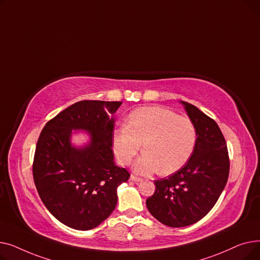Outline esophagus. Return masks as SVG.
<instances>
[{"label":"esophagus","mask_w":260,"mask_h":260,"mask_svg":"<svg viewBox=\"0 0 260 260\" xmlns=\"http://www.w3.org/2000/svg\"><path fill=\"white\" fill-rule=\"evenodd\" d=\"M129 180H132V181H134V182H139V181H141L142 179L140 178V177H137V176H135V175H131Z\"/></svg>","instance_id":"obj_1"}]
</instances>
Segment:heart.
<instances>
[{
	"mask_svg": "<svg viewBox=\"0 0 260 260\" xmlns=\"http://www.w3.org/2000/svg\"><path fill=\"white\" fill-rule=\"evenodd\" d=\"M197 143V128L188 117L171 109L148 106L135 109L127 118L126 126L113 134L114 153L122 166H128L140 152L135 172L142 175L172 174L181 169L192 157Z\"/></svg>",
	"mask_w": 260,
	"mask_h": 260,
	"instance_id": "1",
	"label": "heart"
}]
</instances>
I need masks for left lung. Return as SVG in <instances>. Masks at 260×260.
<instances>
[{"label": "left lung", "mask_w": 260, "mask_h": 260, "mask_svg": "<svg viewBox=\"0 0 260 260\" xmlns=\"http://www.w3.org/2000/svg\"><path fill=\"white\" fill-rule=\"evenodd\" d=\"M181 103L197 128L195 151L179 171L155 180V193L146 200L149 213L172 228L202 219L221 195L230 172L226 142L219 126L195 105Z\"/></svg>", "instance_id": "1"}]
</instances>
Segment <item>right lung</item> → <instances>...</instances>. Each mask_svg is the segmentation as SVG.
Masks as SVG:
<instances>
[{
    "mask_svg": "<svg viewBox=\"0 0 260 260\" xmlns=\"http://www.w3.org/2000/svg\"><path fill=\"white\" fill-rule=\"evenodd\" d=\"M122 102L84 100L50 119L40 134L32 165L41 200L63 224L86 231L113 213L117 187L129 173L115 166L114 114ZM72 129L91 133L83 149L70 144Z\"/></svg>",
    "mask_w": 260,
    "mask_h": 260,
    "instance_id": "right-lung-1",
    "label": "right lung"
}]
</instances>
